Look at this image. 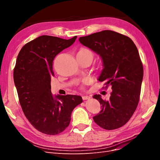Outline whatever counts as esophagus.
<instances>
[{"label": "esophagus", "instance_id": "obj_1", "mask_svg": "<svg viewBox=\"0 0 160 160\" xmlns=\"http://www.w3.org/2000/svg\"><path fill=\"white\" fill-rule=\"evenodd\" d=\"M82 98H83V100H87V99H89L90 98V97L88 96V95H84L82 97Z\"/></svg>", "mask_w": 160, "mask_h": 160}]
</instances>
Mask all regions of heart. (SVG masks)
Here are the masks:
<instances>
[{"label":"heart","mask_w":160,"mask_h":160,"mask_svg":"<svg viewBox=\"0 0 160 160\" xmlns=\"http://www.w3.org/2000/svg\"><path fill=\"white\" fill-rule=\"evenodd\" d=\"M79 52H86V53H88V54H90V55H91L92 56H93V54H92V52H91L89 50L87 49H81L79 51ZM84 82H85V83H88V81H85Z\"/></svg>","instance_id":"b5f03b06"}]
</instances>
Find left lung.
<instances>
[{"label": "left lung", "instance_id": "left-lung-1", "mask_svg": "<svg viewBox=\"0 0 160 160\" xmlns=\"http://www.w3.org/2000/svg\"><path fill=\"white\" fill-rule=\"evenodd\" d=\"M79 40L101 57L103 69L98 80L112 89L108 100L101 95L93 96L102 108L93 117L94 122L106 130L123 126L136 109L141 93L143 69L136 46L128 37L109 30Z\"/></svg>", "mask_w": 160, "mask_h": 160}]
</instances>
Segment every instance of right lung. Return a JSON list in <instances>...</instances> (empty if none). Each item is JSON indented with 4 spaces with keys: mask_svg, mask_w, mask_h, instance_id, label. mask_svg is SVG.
Masks as SVG:
<instances>
[{
    "mask_svg": "<svg viewBox=\"0 0 160 160\" xmlns=\"http://www.w3.org/2000/svg\"><path fill=\"white\" fill-rule=\"evenodd\" d=\"M77 37L66 40L42 35L27 42L18 55L13 77L19 102L28 122L42 133L55 135L63 132L72 110L83 102L81 96H53L51 91L53 60Z\"/></svg>",
    "mask_w": 160,
    "mask_h": 160,
    "instance_id": "right-lung-1",
    "label": "right lung"
}]
</instances>
